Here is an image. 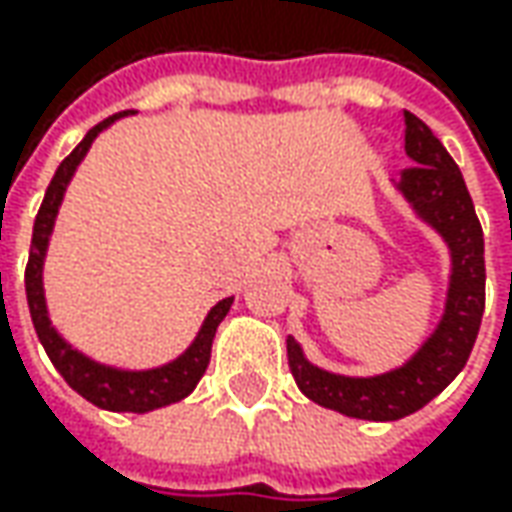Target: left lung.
<instances>
[{"mask_svg":"<svg viewBox=\"0 0 512 512\" xmlns=\"http://www.w3.org/2000/svg\"><path fill=\"white\" fill-rule=\"evenodd\" d=\"M404 150L413 165L402 170L399 190L424 222L442 233L453 256L442 325L404 367L373 379L319 370L287 339V364L307 399L367 422H396L436 399L470 359L484 313V233L462 170L410 110H404Z\"/></svg>","mask_w":512,"mask_h":512,"instance_id":"left-lung-1","label":"left lung"}]
</instances>
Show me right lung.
<instances>
[{
    "instance_id": "obj_1",
    "label": "right lung",
    "mask_w": 512,
    "mask_h": 512,
    "mask_svg": "<svg viewBox=\"0 0 512 512\" xmlns=\"http://www.w3.org/2000/svg\"><path fill=\"white\" fill-rule=\"evenodd\" d=\"M119 116H125V113H113L105 122H99L96 128H90L88 136L73 148V153L53 173L48 193H45L42 207L36 213V222H33L30 256L28 267H25V293H28L30 319H33L39 342H42L45 353L50 356V362L56 364V370L62 373V379L79 396H85L90 404H96L102 410L148 413V410L179 402V399H185L187 393H193V387L205 376L207 364H210V347H213L216 327L227 316L233 299H222L219 305L213 307L207 313L205 325L199 330L196 342L190 344L176 362L165 364V367H156V370H113V367H105V364L90 362L82 353L70 350L68 344L62 342V336L50 327L45 293H42V259H45V250H48L53 219L59 213V205H62V196H65V187H68L70 176H73L76 165L85 159L90 142L96 139V133H102Z\"/></svg>"
}]
</instances>
